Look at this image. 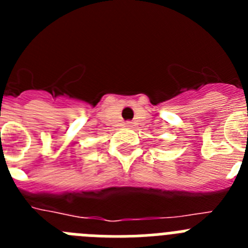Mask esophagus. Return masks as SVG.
Instances as JSON below:
<instances>
[{"instance_id":"34e87169","label":"esophagus","mask_w":248,"mask_h":248,"mask_svg":"<svg viewBox=\"0 0 248 248\" xmlns=\"http://www.w3.org/2000/svg\"><path fill=\"white\" fill-rule=\"evenodd\" d=\"M125 126H133V123H131V122H126L125 123Z\"/></svg>"}]
</instances>
